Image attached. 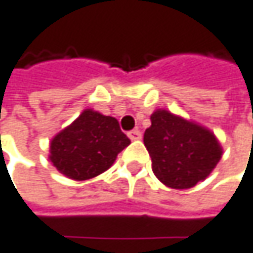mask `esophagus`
Here are the masks:
<instances>
[{"instance_id":"34e87169","label":"esophagus","mask_w":253,"mask_h":253,"mask_svg":"<svg viewBox=\"0 0 253 253\" xmlns=\"http://www.w3.org/2000/svg\"><path fill=\"white\" fill-rule=\"evenodd\" d=\"M127 136H129L132 141H139V139L142 138V133H141L138 129H135V130H130V132L127 133Z\"/></svg>"}]
</instances>
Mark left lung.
<instances>
[{"label":"left lung","instance_id":"8db88e82","mask_svg":"<svg viewBox=\"0 0 253 253\" xmlns=\"http://www.w3.org/2000/svg\"><path fill=\"white\" fill-rule=\"evenodd\" d=\"M144 144L154 175L170 188L185 190L205 181L222 156L216 136L203 126L166 109L151 114Z\"/></svg>","mask_w":253,"mask_h":253}]
</instances>
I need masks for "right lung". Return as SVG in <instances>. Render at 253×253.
<instances>
[{
  "label": "right lung",
  "mask_w": 253,
  "mask_h": 253,
  "mask_svg": "<svg viewBox=\"0 0 253 253\" xmlns=\"http://www.w3.org/2000/svg\"><path fill=\"white\" fill-rule=\"evenodd\" d=\"M130 144L114 117L84 109L50 142V162L66 178L91 179L108 170Z\"/></svg>",
  "instance_id": "right-lung-1"
}]
</instances>
